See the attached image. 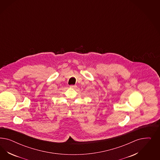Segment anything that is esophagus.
Here are the masks:
<instances>
[{"mask_svg": "<svg viewBox=\"0 0 160 160\" xmlns=\"http://www.w3.org/2000/svg\"><path fill=\"white\" fill-rule=\"evenodd\" d=\"M70 88H74L75 86H73V85H72V86H70Z\"/></svg>", "mask_w": 160, "mask_h": 160, "instance_id": "esophagus-1", "label": "esophagus"}]
</instances>
